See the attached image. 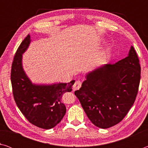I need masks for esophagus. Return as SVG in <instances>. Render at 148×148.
I'll use <instances>...</instances> for the list:
<instances>
[{
	"instance_id": "esophagus-1",
	"label": "esophagus",
	"mask_w": 148,
	"mask_h": 148,
	"mask_svg": "<svg viewBox=\"0 0 148 148\" xmlns=\"http://www.w3.org/2000/svg\"><path fill=\"white\" fill-rule=\"evenodd\" d=\"M82 86V82L77 80V81H76L74 84L73 85V87H72V90L73 91H76V90L79 89L80 87Z\"/></svg>"
}]
</instances>
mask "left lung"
Masks as SVG:
<instances>
[{
	"mask_svg": "<svg viewBox=\"0 0 148 148\" xmlns=\"http://www.w3.org/2000/svg\"><path fill=\"white\" fill-rule=\"evenodd\" d=\"M140 70L138 57L131 46L125 58L86 74L74 94L92 123L108 129L122 121L136 99Z\"/></svg>",
	"mask_w": 148,
	"mask_h": 148,
	"instance_id": "1",
	"label": "left lung"
}]
</instances>
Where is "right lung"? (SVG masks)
<instances>
[{
    "mask_svg": "<svg viewBox=\"0 0 148 148\" xmlns=\"http://www.w3.org/2000/svg\"><path fill=\"white\" fill-rule=\"evenodd\" d=\"M31 42L28 34L19 46L12 62L11 82L14 98L20 111L31 123L50 129L63 118L66 110L62 97L65 92L72 91L75 81L48 85L32 84L22 64V56Z\"/></svg>",
    "mask_w": 148,
    "mask_h": 148,
    "instance_id": "1",
    "label": "right lung"
}]
</instances>
